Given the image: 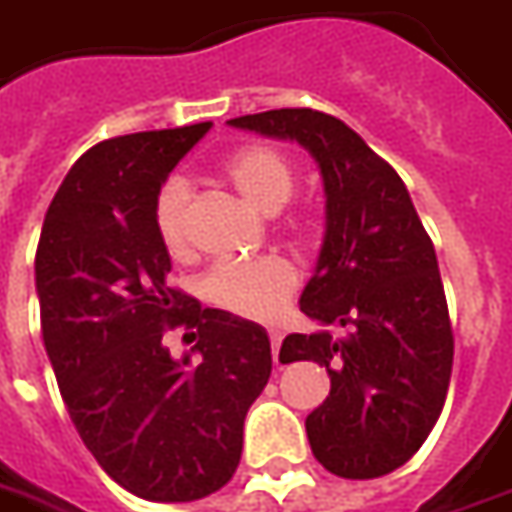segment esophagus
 <instances>
[{
    "label": "esophagus",
    "instance_id": "1",
    "mask_svg": "<svg viewBox=\"0 0 512 512\" xmlns=\"http://www.w3.org/2000/svg\"><path fill=\"white\" fill-rule=\"evenodd\" d=\"M269 339H271V356H274V361H277V356H280V342H283V333H280V330H269Z\"/></svg>",
    "mask_w": 512,
    "mask_h": 512
}]
</instances>
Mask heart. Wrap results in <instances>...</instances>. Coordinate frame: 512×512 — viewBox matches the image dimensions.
<instances>
[{"mask_svg":"<svg viewBox=\"0 0 512 512\" xmlns=\"http://www.w3.org/2000/svg\"><path fill=\"white\" fill-rule=\"evenodd\" d=\"M224 176L257 210L277 212L294 193L297 173L288 156L271 145H243L224 159ZM187 201L190 187L179 176H170L154 198L156 238L170 257L190 255L187 232ZM294 229H305V218L291 221ZM300 283L297 269L280 255L221 260L201 277V297L212 308L241 319L269 322L285 308L288 297Z\"/></svg>","mask_w":512,"mask_h":512,"instance_id":"heart-1","label":"heart"}]
</instances>
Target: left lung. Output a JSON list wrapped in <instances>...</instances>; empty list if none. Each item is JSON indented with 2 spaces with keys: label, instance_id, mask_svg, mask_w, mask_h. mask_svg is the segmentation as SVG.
<instances>
[{
  "label": "left lung",
  "instance_id": "obj_1",
  "mask_svg": "<svg viewBox=\"0 0 512 512\" xmlns=\"http://www.w3.org/2000/svg\"><path fill=\"white\" fill-rule=\"evenodd\" d=\"M297 139L325 182V241L300 311L344 336L291 333L280 358L316 361L330 395L305 420L330 474L375 479L417 454L446 403L454 333L429 232L395 168L342 120L274 109L229 120Z\"/></svg>",
  "mask_w": 512,
  "mask_h": 512
}]
</instances>
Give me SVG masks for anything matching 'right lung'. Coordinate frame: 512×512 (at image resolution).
<instances>
[{"mask_svg":"<svg viewBox=\"0 0 512 512\" xmlns=\"http://www.w3.org/2000/svg\"><path fill=\"white\" fill-rule=\"evenodd\" d=\"M207 131L97 142L58 187L36 249L41 336L66 412L100 468L148 502L227 485L271 375L266 330L173 288L156 238V193ZM168 329L197 342L182 362L164 347Z\"/></svg>","mask_w":512,"mask_h":512,"instance_id":"1","label":"right lung"}]
</instances>
